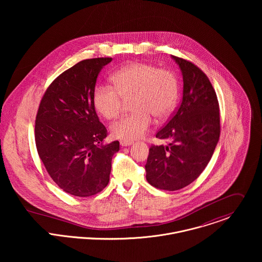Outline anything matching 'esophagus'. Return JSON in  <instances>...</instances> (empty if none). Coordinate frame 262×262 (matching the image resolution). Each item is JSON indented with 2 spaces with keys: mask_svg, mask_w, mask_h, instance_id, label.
<instances>
[{
  "mask_svg": "<svg viewBox=\"0 0 262 262\" xmlns=\"http://www.w3.org/2000/svg\"><path fill=\"white\" fill-rule=\"evenodd\" d=\"M120 144H121L122 147H126V146L131 145L132 142H131V141H124V140H121V141H120Z\"/></svg>",
  "mask_w": 262,
  "mask_h": 262,
  "instance_id": "obj_1",
  "label": "esophagus"
}]
</instances>
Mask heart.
Returning <instances> with one entry per match:
<instances>
[{
	"label": "heart",
	"mask_w": 262,
	"mask_h": 262,
	"mask_svg": "<svg viewBox=\"0 0 262 262\" xmlns=\"http://www.w3.org/2000/svg\"><path fill=\"white\" fill-rule=\"evenodd\" d=\"M113 89L108 84L98 85L93 103L101 116L113 120L126 102L130 101L132 114L125 116L111 126V133L117 139L133 141L142 138L152 124L151 116L162 119L173 110L178 99V81L166 70L132 62L117 71L111 77Z\"/></svg>",
	"instance_id": "1"
}]
</instances>
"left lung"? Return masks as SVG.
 Masks as SVG:
<instances>
[{"label": "left lung", "mask_w": 262, "mask_h": 262, "mask_svg": "<svg viewBox=\"0 0 262 262\" xmlns=\"http://www.w3.org/2000/svg\"><path fill=\"white\" fill-rule=\"evenodd\" d=\"M184 81L183 100L168 123L156 133L166 145H152L145 165L151 186L178 190L206 168L220 137L219 104L215 90L193 63L171 56Z\"/></svg>", "instance_id": "obj_1"}]
</instances>
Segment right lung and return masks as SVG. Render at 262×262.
I'll use <instances>...</instances> for the list:
<instances>
[{"label": "right lung", "mask_w": 262, "mask_h": 262, "mask_svg": "<svg viewBox=\"0 0 262 262\" xmlns=\"http://www.w3.org/2000/svg\"><path fill=\"white\" fill-rule=\"evenodd\" d=\"M112 58L85 59L46 90L35 122L38 154L54 183L75 196L100 192L110 181L119 141L105 143L107 129L93 103L98 75Z\"/></svg>", "instance_id": "right-lung-1"}]
</instances>
